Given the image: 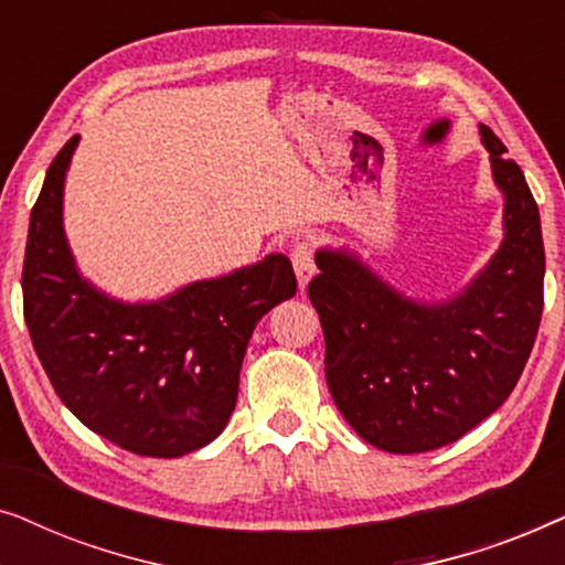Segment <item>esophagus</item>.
Returning <instances> with one entry per match:
<instances>
[{
    "instance_id": "1",
    "label": "esophagus",
    "mask_w": 565,
    "mask_h": 565,
    "mask_svg": "<svg viewBox=\"0 0 565 565\" xmlns=\"http://www.w3.org/2000/svg\"><path fill=\"white\" fill-rule=\"evenodd\" d=\"M292 267H296V277H298V285L300 290H306V285L311 282V277L316 275V262H313V249L308 242H298L292 246Z\"/></svg>"
}]
</instances>
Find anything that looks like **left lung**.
I'll return each mask as SVG.
<instances>
[{"instance_id": "1", "label": "left lung", "mask_w": 565, "mask_h": 565, "mask_svg": "<svg viewBox=\"0 0 565 565\" xmlns=\"http://www.w3.org/2000/svg\"><path fill=\"white\" fill-rule=\"evenodd\" d=\"M504 195V238L447 300H416L350 249H319L308 298L327 339V383L350 427L377 450L450 445L491 416L520 381L543 316L540 213L507 146L481 126Z\"/></svg>"}]
</instances>
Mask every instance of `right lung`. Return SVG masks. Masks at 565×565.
I'll return each instance as SVG.
<instances>
[{
	"mask_svg": "<svg viewBox=\"0 0 565 565\" xmlns=\"http://www.w3.org/2000/svg\"><path fill=\"white\" fill-rule=\"evenodd\" d=\"M74 136L51 161L30 213L25 323L58 398L84 427L146 458L213 443L236 408L238 373L262 316L296 296L285 254L128 303L79 273L64 231Z\"/></svg>",
	"mask_w": 565,
	"mask_h": 565,
	"instance_id": "add662e5",
	"label": "right lung"
}]
</instances>
